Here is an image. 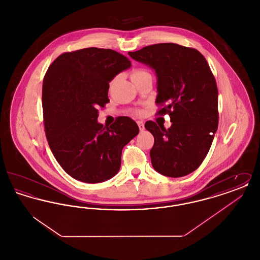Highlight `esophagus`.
Returning a JSON list of instances; mask_svg holds the SVG:
<instances>
[{"label":"esophagus","mask_w":260,"mask_h":260,"mask_svg":"<svg viewBox=\"0 0 260 260\" xmlns=\"http://www.w3.org/2000/svg\"><path fill=\"white\" fill-rule=\"evenodd\" d=\"M137 124H138V127H139V129H140L141 132H142V131H144L145 126H144V123H143V122L138 121V122H137Z\"/></svg>","instance_id":"obj_1"}]
</instances>
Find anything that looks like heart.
I'll return each mask as SVG.
<instances>
[{
	"label": "heart",
	"instance_id": "1",
	"mask_svg": "<svg viewBox=\"0 0 260 260\" xmlns=\"http://www.w3.org/2000/svg\"><path fill=\"white\" fill-rule=\"evenodd\" d=\"M150 74V72H149L147 69H145V68H136V69H134L132 72H131V74H129V77H131V80L134 82V83H136L137 81H139L140 79H142V78H144V77H146V76H148ZM116 80H117V77H115V78H113L111 80V82H110V87H112L113 85H114V83L116 82ZM135 114L136 115H141L142 114V110L141 109H136V111H135Z\"/></svg>",
	"mask_w": 260,
	"mask_h": 260
}]
</instances>
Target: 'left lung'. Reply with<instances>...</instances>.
Masks as SVG:
<instances>
[{
    "label": "left lung",
    "instance_id": "1",
    "mask_svg": "<svg viewBox=\"0 0 260 260\" xmlns=\"http://www.w3.org/2000/svg\"><path fill=\"white\" fill-rule=\"evenodd\" d=\"M136 61L152 67L158 77L157 114L171 117L166 129L145 123L154 136L150 151L155 171L181 177L197 170L210 151L218 126V90L205 56L196 49L173 43L129 51Z\"/></svg>",
    "mask_w": 260,
    "mask_h": 260
}]
</instances>
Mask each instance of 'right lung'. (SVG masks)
I'll list each match as a JSON object with an SVG mask.
<instances>
[{
    "label": "right lung",
    "mask_w": 260,
    "mask_h": 260,
    "mask_svg": "<svg viewBox=\"0 0 260 260\" xmlns=\"http://www.w3.org/2000/svg\"><path fill=\"white\" fill-rule=\"evenodd\" d=\"M132 65L110 49L87 48L60 54L43 81L45 133L62 169L75 179L99 183L121 167L122 150L139 128L128 117L98 123L99 108L109 102V82Z\"/></svg>",
    "instance_id": "obj_1"
}]
</instances>
